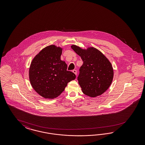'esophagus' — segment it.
Listing matches in <instances>:
<instances>
[{"instance_id":"esophagus-1","label":"esophagus","mask_w":145,"mask_h":145,"mask_svg":"<svg viewBox=\"0 0 145 145\" xmlns=\"http://www.w3.org/2000/svg\"><path fill=\"white\" fill-rule=\"evenodd\" d=\"M73 72L75 74H77V71L75 70H73Z\"/></svg>"}]
</instances>
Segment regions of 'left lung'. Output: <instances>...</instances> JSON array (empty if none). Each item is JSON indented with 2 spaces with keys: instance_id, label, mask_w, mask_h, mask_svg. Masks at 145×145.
<instances>
[{
  "instance_id": "left-lung-1",
  "label": "left lung",
  "mask_w": 145,
  "mask_h": 145,
  "mask_svg": "<svg viewBox=\"0 0 145 145\" xmlns=\"http://www.w3.org/2000/svg\"><path fill=\"white\" fill-rule=\"evenodd\" d=\"M71 48L84 62L78 77L82 92L91 97L101 95L110 87L113 79L114 71L110 62L95 48L84 49L74 44Z\"/></svg>"
}]
</instances>
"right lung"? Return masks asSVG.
I'll list each match as a JSON object with an SVG mask.
<instances>
[{
	"instance_id": "add662e5",
	"label": "right lung",
	"mask_w": 145,
	"mask_h": 145,
	"mask_svg": "<svg viewBox=\"0 0 145 145\" xmlns=\"http://www.w3.org/2000/svg\"><path fill=\"white\" fill-rule=\"evenodd\" d=\"M62 48L55 45L42 49L31 61L29 69L30 84L36 92L46 99L59 96L67 84L75 79L73 72L61 59Z\"/></svg>"
}]
</instances>
